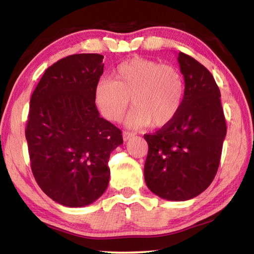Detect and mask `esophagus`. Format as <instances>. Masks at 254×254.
I'll return each mask as SVG.
<instances>
[{
  "label": "esophagus",
  "instance_id": "1",
  "mask_svg": "<svg viewBox=\"0 0 254 254\" xmlns=\"http://www.w3.org/2000/svg\"><path fill=\"white\" fill-rule=\"evenodd\" d=\"M132 136H134V133H133V132H128V131L123 132V140L124 141H127L128 139H131Z\"/></svg>",
  "mask_w": 254,
  "mask_h": 254
}]
</instances>
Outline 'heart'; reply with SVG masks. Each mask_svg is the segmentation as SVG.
Here are the masks:
<instances>
[{
    "mask_svg": "<svg viewBox=\"0 0 254 254\" xmlns=\"http://www.w3.org/2000/svg\"><path fill=\"white\" fill-rule=\"evenodd\" d=\"M185 83L183 75L171 65L154 60L133 57L120 64L112 80L96 85L94 98L103 117L118 122L130 106L134 109L127 120L132 127L169 124L183 105Z\"/></svg>",
    "mask_w": 254,
    "mask_h": 254,
    "instance_id": "obj_1",
    "label": "heart"
}]
</instances>
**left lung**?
<instances>
[{
  "instance_id": "8db88e82",
  "label": "left lung",
  "mask_w": 254,
  "mask_h": 254,
  "mask_svg": "<svg viewBox=\"0 0 254 254\" xmlns=\"http://www.w3.org/2000/svg\"><path fill=\"white\" fill-rule=\"evenodd\" d=\"M185 79L183 105L169 124L144 134L149 151L144 180L153 194L188 200L212 184L226 135L221 92L213 75L190 56L178 54Z\"/></svg>"
}]
</instances>
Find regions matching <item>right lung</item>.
<instances>
[{
    "mask_svg": "<svg viewBox=\"0 0 254 254\" xmlns=\"http://www.w3.org/2000/svg\"><path fill=\"white\" fill-rule=\"evenodd\" d=\"M104 56H67L47 68L30 100L25 127L37 184L68 207L95 201L109 186L110 154L122 132L100 117L94 98Z\"/></svg>",
    "mask_w": 254,
    "mask_h": 254,
    "instance_id": "add662e5",
    "label": "right lung"
}]
</instances>
